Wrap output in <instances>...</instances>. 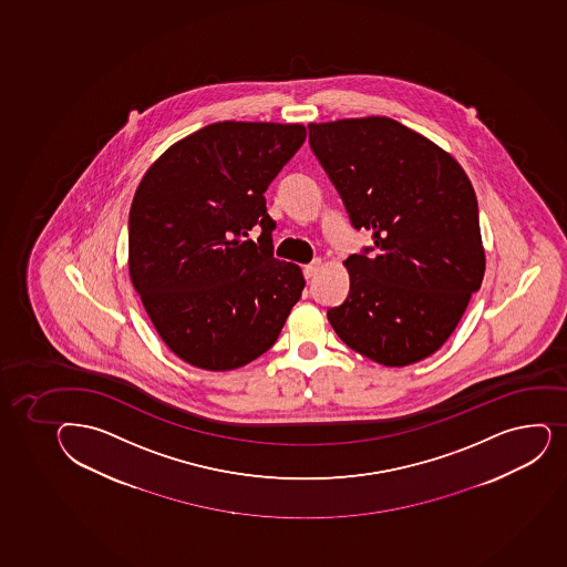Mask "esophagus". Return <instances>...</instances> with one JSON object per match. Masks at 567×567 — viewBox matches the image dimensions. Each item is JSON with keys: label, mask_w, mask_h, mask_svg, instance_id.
<instances>
[{"label": "esophagus", "mask_w": 567, "mask_h": 567, "mask_svg": "<svg viewBox=\"0 0 567 567\" xmlns=\"http://www.w3.org/2000/svg\"><path fill=\"white\" fill-rule=\"evenodd\" d=\"M321 260H315V262H310L309 266H305L303 275L305 279H312L316 274H318V269H320Z\"/></svg>", "instance_id": "34e87169"}]
</instances>
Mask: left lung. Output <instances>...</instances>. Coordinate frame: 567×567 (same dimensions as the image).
Here are the masks:
<instances>
[{"label": "left lung", "instance_id": "obj_1", "mask_svg": "<svg viewBox=\"0 0 567 567\" xmlns=\"http://www.w3.org/2000/svg\"><path fill=\"white\" fill-rule=\"evenodd\" d=\"M310 148L374 256L346 258L350 293L328 310L346 346L408 367L454 333L480 290L485 251L473 184L449 152L389 117L309 124Z\"/></svg>", "mask_w": 567, "mask_h": 567}]
</instances>
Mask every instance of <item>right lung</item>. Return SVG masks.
I'll return each instance as SVG.
<instances>
[{
	"label": "right lung",
	"mask_w": 567,
	"mask_h": 567,
	"mask_svg": "<svg viewBox=\"0 0 567 567\" xmlns=\"http://www.w3.org/2000/svg\"><path fill=\"white\" fill-rule=\"evenodd\" d=\"M303 124H208L146 171L128 217L130 279L175 355L225 372L279 339L305 288L274 257L264 192L303 145ZM257 224L259 244L246 240Z\"/></svg>",
	"instance_id": "obj_1"
}]
</instances>
